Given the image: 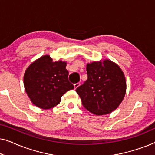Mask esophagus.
<instances>
[{
    "label": "esophagus",
    "mask_w": 155,
    "mask_h": 155,
    "mask_svg": "<svg viewBox=\"0 0 155 155\" xmlns=\"http://www.w3.org/2000/svg\"><path fill=\"white\" fill-rule=\"evenodd\" d=\"M80 85V82H78V83H75V84H74V87H75V89H77L78 87H79Z\"/></svg>",
    "instance_id": "esophagus-1"
}]
</instances>
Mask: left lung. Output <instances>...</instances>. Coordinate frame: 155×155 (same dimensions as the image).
I'll return each instance as SVG.
<instances>
[{
	"label": "left lung",
	"instance_id": "obj_1",
	"mask_svg": "<svg viewBox=\"0 0 155 155\" xmlns=\"http://www.w3.org/2000/svg\"><path fill=\"white\" fill-rule=\"evenodd\" d=\"M87 80L76 89L83 107L96 115L110 114L126 94V82L121 69L109 60L87 65Z\"/></svg>",
	"mask_w": 155,
	"mask_h": 155
}]
</instances>
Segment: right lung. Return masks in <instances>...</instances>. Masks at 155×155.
<instances>
[{
	"label": "right lung",
	"instance_id": "right-lung-1",
	"mask_svg": "<svg viewBox=\"0 0 155 155\" xmlns=\"http://www.w3.org/2000/svg\"><path fill=\"white\" fill-rule=\"evenodd\" d=\"M66 63L53 62L46 55L37 59L28 67L24 75L25 91L34 104L44 109L58 105L61 97L74 89L68 80Z\"/></svg>",
	"mask_w": 155,
	"mask_h": 155
}]
</instances>
